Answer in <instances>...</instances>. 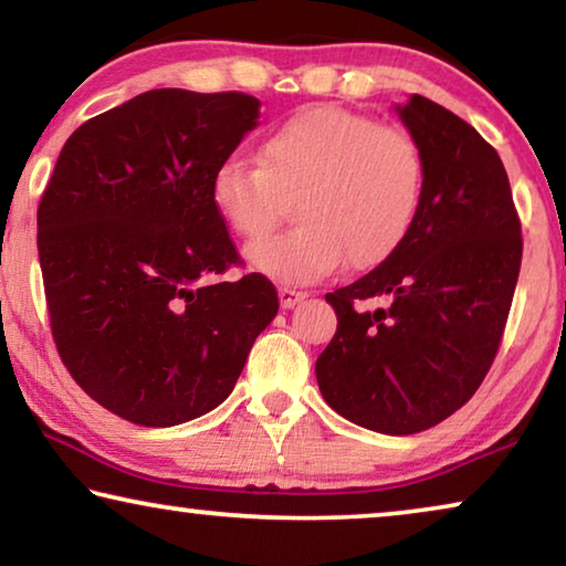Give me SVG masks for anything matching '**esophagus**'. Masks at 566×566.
<instances>
[{"mask_svg":"<svg viewBox=\"0 0 566 566\" xmlns=\"http://www.w3.org/2000/svg\"><path fill=\"white\" fill-rule=\"evenodd\" d=\"M277 298H281L283 308H293L306 298V291H296V289H289V285H281V289H277Z\"/></svg>","mask_w":566,"mask_h":566,"instance_id":"34e87169","label":"esophagus"}]
</instances>
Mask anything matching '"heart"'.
<instances>
[{
  "mask_svg": "<svg viewBox=\"0 0 566 566\" xmlns=\"http://www.w3.org/2000/svg\"><path fill=\"white\" fill-rule=\"evenodd\" d=\"M424 154L407 130L366 113L312 105L262 138L258 165L231 157L216 167L211 200L244 242H259L297 200L289 235L247 250L260 273L314 283L350 260L381 265L405 244L424 198Z\"/></svg>",
  "mask_w": 566,
  "mask_h": 566,
  "instance_id": "obj_1",
  "label": "heart"
}]
</instances>
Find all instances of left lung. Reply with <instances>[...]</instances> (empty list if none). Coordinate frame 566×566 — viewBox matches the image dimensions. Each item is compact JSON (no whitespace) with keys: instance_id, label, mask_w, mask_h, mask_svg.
Returning a JSON list of instances; mask_svg holds the SVG:
<instances>
[{"instance_id":"obj_1","label":"left lung","mask_w":566,"mask_h":566,"mask_svg":"<svg viewBox=\"0 0 566 566\" xmlns=\"http://www.w3.org/2000/svg\"><path fill=\"white\" fill-rule=\"evenodd\" d=\"M424 154L405 244L327 301L337 332L316 358L327 405L360 428L412 436L474 397L500 350L523 237L500 154L422 95L397 107Z\"/></svg>"}]
</instances>
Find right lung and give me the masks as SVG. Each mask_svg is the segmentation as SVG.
<instances>
[{"label":"right lung","mask_w":566,"mask_h":566,"mask_svg":"<svg viewBox=\"0 0 566 566\" xmlns=\"http://www.w3.org/2000/svg\"><path fill=\"white\" fill-rule=\"evenodd\" d=\"M260 99L151 90L66 138L38 206L51 335L97 405L144 428L211 412L234 389L277 314L262 273L242 268L211 180Z\"/></svg>","instance_id":"add662e5"}]
</instances>
